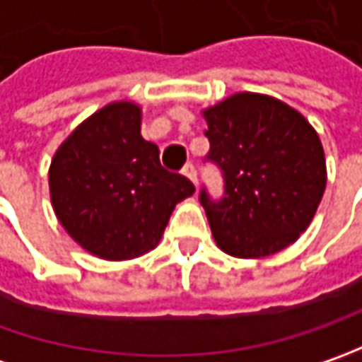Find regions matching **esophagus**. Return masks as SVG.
I'll return each mask as SVG.
<instances>
[{"label": "esophagus", "mask_w": 362, "mask_h": 362, "mask_svg": "<svg viewBox=\"0 0 362 362\" xmlns=\"http://www.w3.org/2000/svg\"><path fill=\"white\" fill-rule=\"evenodd\" d=\"M183 175L187 177L189 181L193 183V185H197V171H195V167L191 165V163H187L185 167H183Z\"/></svg>", "instance_id": "34e87169"}]
</instances>
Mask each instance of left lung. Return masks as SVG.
Segmentation results:
<instances>
[{
    "mask_svg": "<svg viewBox=\"0 0 362 362\" xmlns=\"http://www.w3.org/2000/svg\"><path fill=\"white\" fill-rule=\"evenodd\" d=\"M209 155L226 195L199 202L216 243L230 256L266 257L310 226L327 187L325 148L313 124L282 100L238 92L203 110Z\"/></svg>",
    "mask_w": 362,
    "mask_h": 362,
    "instance_id": "left-lung-1",
    "label": "left lung"
}]
</instances>
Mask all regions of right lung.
Wrapping results in <instances>:
<instances>
[{
	"instance_id": "right-lung-1",
	"label": "right lung",
	"mask_w": 362,
	"mask_h": 362,
	"mask_svg": "<svg viewBox=\"0 0 362 362\" xmlns=\"http://www.w3.org/2000/svg\"><path fill=\"white\" fill-rule=\"evenodd\" d=\"M49 197L68 235L94 256L120 262L157 247L175 205L193 183L160 167L159 146L141 136V106L96 110L58 146Z\"/></svg>"
}]
</instances>
